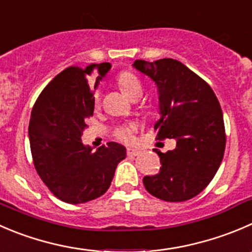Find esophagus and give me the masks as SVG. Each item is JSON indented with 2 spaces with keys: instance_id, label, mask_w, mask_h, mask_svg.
I'll list each match as a JSON object with an SVG mask.
<instances>
[{
  "instance_id": "34e87169",
  "label": "esophagus",
  "mask_w": 252,
  "mask_h": 252,
  "mask_svg": "<svg viewBox=\"0 0 252 252\" xmlns=\"http://www.w3.org/2000/svg\"><path fill=\"white\" fill-rule=\"evenodd\" d=\"M126 154H128V156H138L139 154H140V150H139V149L128 148L126 149Z\"/></svg>"
}]
</instances>
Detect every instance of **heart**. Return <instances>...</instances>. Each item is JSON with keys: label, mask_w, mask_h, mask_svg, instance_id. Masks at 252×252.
<instances>
[{"label": "heart", "mask_w": 252, "mask_h": 252, "mask_svg": "<svg viewBox=\"0 0 252 252\" xmlns=\"http://www.w3.org/2000/svg\"><path fill=\"white\" fill-rule=\"evenodd\" d=\"M117 85H118L119 90L126 94L128 98H131L134 94L141 92V82L138 79L136 75H134L130 71H123L118 75L117 77ZM99 98L98 94L94 96V103L96 106L98 104ZM135 128L133 126H119L118 129H116L114 131V135L117 136V139L124 141V143H130L133 140V134Z\"/></svg>", "instance_id": "b5f03b06"}]
</instances>
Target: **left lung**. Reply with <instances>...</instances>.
I'll return each instance as SVG.
<instances>
[{
  "label": "left lung",
  "mask_w": 252,
  "mask_h": 252,
  "mask_svg": "<svg viewBox=\"0 0 252 252\" xmlns=\"http://www.w3.org/2000/svg\"><path fill=\"white\" fill-rule=\"evenodd\" d=\"M134 67L154 80L161 118L156 140L175 139L176 148L160 156L156 175L143 178L146 191L166 202H183L201 193L216 176L225 150L223 112L212 87L182 63L135 60Z\"/></svg>",
  "instance_id": "1"
}]
</instances>
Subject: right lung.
<instances>
[{
    "mask_svg": "<svg viewBox=\"0 0 252 252\" xmlns=\"http://www.w3.org/2000/svg\"><path fill=\"white\" fill-rule=\"evenodd\" d=\"M98 70L96 85L111 69L109 63L69 66L56 75L36 98L29 121L34 167L49 191L70 204L92 201L107 192L117 165L126 158L123 145L111 141L96 151L81 135L94 116V90L89 76Z\"/></svg>",
    "mask_w": 252,
    "mask_h": 252,
    "instance_id": "obj_1",
    "label": "right lung"
}]
</instances>
